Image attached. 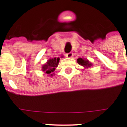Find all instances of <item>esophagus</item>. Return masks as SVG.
<instances>
[{"mask_svg": "<svg viewBox=\"0 0 127 127\" xmlns=\"http://www.w3.org/2000/svg\"><path fill=\"white\" fill-rule=\"evenodd\" d=\"M66 56H67V58H72V56H73V54H72V53H67V54L66 55Z\"/></svg>", "mask_w": 127, "mask_h": 127, "instance_id": "obj_1", "label": "esophagus"}]
</instances>
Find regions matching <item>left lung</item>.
<instances>
[{
	"instance_id": "left-lung-1",
	"label": "left lung",
	"mask_w": 127,
	"mask_h": 127,
	"mask_svg": "<svg viewBox=\"0 0 127 127\" xmlns=\"http://www.w3.org/2000/svg\"><path fill=\"white\" fill-rule=\"evenodd\" d=\"M77 63L81 65L82 67H84V69H88V68L91 67L93 66V64L90 62L89 60L86 58H79L77 59Z\"/></svg>"
}]
</instances>
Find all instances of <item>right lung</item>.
Returning <instances> with one entry per match:
<instances>
[{"instance_id":"obj_1","label":"right lung","mask_w":127,"mask_h":127,"mask_svg":"<svg viewBox=\"0 0 127 127\" xmlns=\"http://www.w3.org/2000/svg\"><path fill=\"white\" fill-rule=\"evenodd\" d=\"M63 58V57H62ZM60 62L59 58H53L48 60L46 63L42 65L41 69L43 72H44L45 74H47V75L49 77H52L54 75V72L55 69L58 66Z\"/></svg>"}]
</instances>
